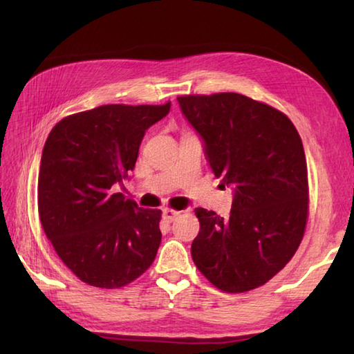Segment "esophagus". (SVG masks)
Returning a JSON list of instances; mask_svg holds the SVG:
<instances>
[{"label": "esophagus", "instance_id": "obj_1", "mask_svg": "<svg viewBox=\"0 0 354 354\" xmlns=\"http://www.w3.org/2000/svg\"><path fill=\"white\" fill-rule=\"evenodd\" d=\"M179 214H181V212H176V209H171V208H164L162 209V216L167 222H173Z\"/></svg>", "mask_w": 354, "mask_h": 354}]
</instances>
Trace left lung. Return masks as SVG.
Instances as JSON below:
<instances>
[{
    "label": "left lung",
    "instance_id": "left-lung-1",
    "mask_svg": "<svg viewBox=\"0 0 354 354\" xmlns=\"http://www.w3.org/2000/svg\"><path fill=\"white\" fill-rule=\"evenodd\" d=\"M204 140L207 160L222 185H234L227 219L205 208L192 243L194 265L217 289L248 292L288 265L309 216L303 141L295 126L266 103L237 93L178 97Z\"/></svg>",
    "mask_w": 354,
    "mask_h": 354
}]
</instances>
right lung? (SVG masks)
<instances>
[{"mask_svg": "<svg viewBox=\"0 0 354 354\" xmlns=\"http://www.w3.org/2000/svg\"><path fill=\"white\" fill-rule=\"evenodd\" d=\"M164 104H103L53 127L37 176L45 236L79 280L102 289L132 283L152 265L161 243V209L140 208L114 185L127 178Z\"/></svg>", "mask_w": 354, "mask_h": 354, "instance_id": "obj_1", "label": "right lung"}]
</instances>
